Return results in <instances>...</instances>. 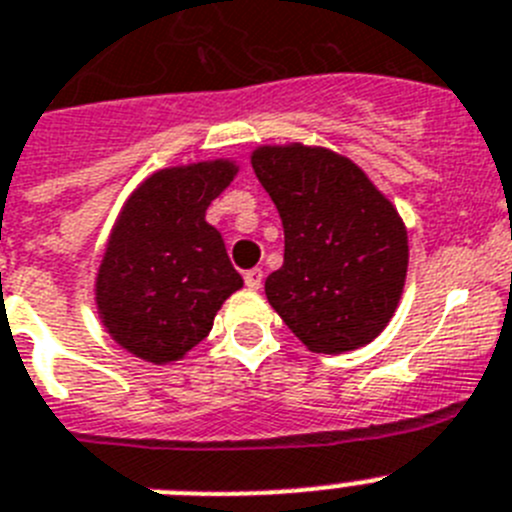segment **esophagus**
<instances>
[{
	"instance_id": "34e87169",
	"label": "esophagus",
	"mask_w": 512,
	"mask_h": 512,
	"mask_svg": "<svg viewBox=\"0 0 512 512\" xmlns=\"http://www.w3.org/2000/svg\"><path fill=\"white\" fill-rule=\"evenodd\" d=\"M243 282H246L248 289H259L261 282H264V271H261V269H248L246 274H243Z\"/></svg>"
}]
</instances>
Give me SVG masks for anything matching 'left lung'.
<instances>
[{"instance_id":"left-lung-1","label":"left lung","mask_w":512,"mask_h":512,"mask_svg":"<svg viewBox=\"0 0 512 512\" xmlns=\"http://www.w3.org/2000/svg\"><path fill=\"white\" fill-rule=\"evenodd\" d=\"M251 164L284 228V264L264 287L271 307L315 354L374 341L408 274V230L392 202L328 148L264 146Z\"/></svg>"}]
</instances>
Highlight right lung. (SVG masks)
Wrapping results in <instances>:
<instances>
[{
  "mask_svg": "<svg viewBox=\"0 0 512 512\" xmlns=\"http://www.w3.org/2000/svg\"><path fill=\"white\" fill-rule=\"evenodd\" d=\"M235 171L230 161L161 169L122 207L99 264L97 310L130 354L151 364L182 359L243 287L223 235L205 220Z\"/></svg>",
  "mask_w": 512,
  "mask_h": 512,
  "instance_id": "1",
  "label": "right lung"
}]
</instances>
